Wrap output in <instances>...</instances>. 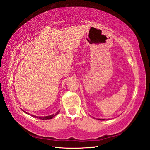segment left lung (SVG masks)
Instances as JSON below:
<instances>
[{
  "mask_svg": "<svg viewBox=\"0 0 150 150\" xmlns=\"http://www.w3.org/2000/svg\"><path fill=\"white\" fill-rule=\"evenodd\" d=\"M100 120H105V119H100Z\"/></svg>",
  "mask_w": 150,
  "mask_h": 150,
  "instance_id": "1",
  "label": "left lung"
}]
</instances>
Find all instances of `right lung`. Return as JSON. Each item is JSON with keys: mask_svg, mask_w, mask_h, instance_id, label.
Masks as SVG:
<instances>
[{"mask_svg": "<svg viewBox=\"0 0 150 150\" xmlns=\"http://www.w3.org/2000/svg\"><path fill=\"white\" fill-rule=\"evenodd\" d=\"M24 111V110H23ZM24 112L25 113H26L28 114H29V113H27L26 112H25V111H24ZM59 112V110L58 111V112L56 113V114H52V115H48V116H44V117H38V116H36V115H31V116L35 117V118H39L40 119H42V120H46V119H52L53 117H54L55 115H57L58 113Z\"/></svg>", "mask_w": 150, "mask_h": 150, "instance_id": "1", "label": "right lung"}]
</instances>
